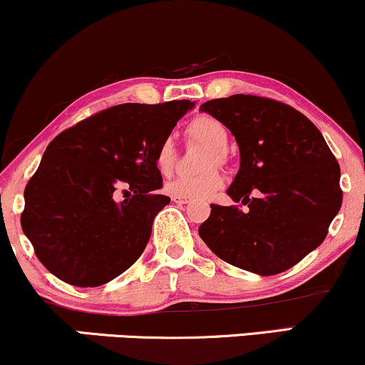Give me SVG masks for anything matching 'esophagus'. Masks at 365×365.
<instances>
[{
	"label": "esophagus",
	"mask_w": 365,
	"mask_h": 365,
	"mask_svg": "<svg viewBox=\"0 0 365 365\" xmlns=\"http://www.w3.org/2000/svg\"><path fill=\"white\" fill-rule=\"evenodd\" d=\"M173 201H174V203H179V205H187V203H191L190 197H181V196H173Z\"/></svg>",
	"instance_id": "obj_1"
}]
</instances>
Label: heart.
Segmentation results:
<instances>
[{"label": "heart", "mask_w": 365, "mask_h": 365, "mask_svg": "<svg viewBox=\"0 0 365 365\" xmlns=\"http://www.w3.org/2000/svg\"><path fill=\"white\" fill-rule=\"evenodd\" d=\"M187 137L191 140L206 143L210 145V150L206 152L205 165L206 168H213L215 164H223L227 159V148L228 137L227 128L223 127L222 121H218L213 116L203 115L197 116L187 125ZM175 159H178V152H175L173 138L165 137L159 142L155 148L154 164L155 169L162 175H169L174 170ZM223 184V178L218 169H208L203 174L197 175H181V178L170 179L169 182L164 184V191L170 196H181V197H206L213 195L215 191L220 190Z\"/></svg>", "instance_id": "heart-1"}]
</instances>
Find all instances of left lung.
<instances>
[{
  "label": "left lung",
  "instance_id": "8db88e82",
  "mask_svg": "<svg viewBox=\"0 0 365 365\" xmlns=\"http://www.w3.org/2000/svg\"><path fill=\"white\" fill-rule=\"evenodd\" d=\"M201 111L235 137L240 169L227 195L249 208L211 205L200 237L220 259L259 276L284 272L325 240L341 206L340 165L303 113L252 94Z\"/></svg>",
  "mask_w": 365,
  "mask_h": 365
}]
</instances>
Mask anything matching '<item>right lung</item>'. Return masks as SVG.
<instances>
[{"label": "right lung", "instance_id": "right-lung-1", "mask_svg": "<svg viewBox=\"0 0 365 365\" xmlns=\"http://www.w3.org/2000/svg\"><path fill=\"white\" fill-rule=\"evenodd\" d=\"M192 106L190 100L116 105L48 143L21 213L24 233L48 272L96 287L140 257L155 215L170 201L157 195L155 148ZM120 187H129L123 202L115 201Z\"/></svg>", "mask_w": 365, "mask_h": 365}]
</instances>
